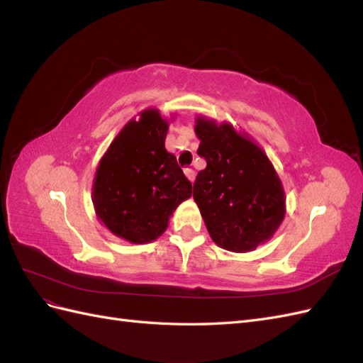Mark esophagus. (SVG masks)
I'll return each mask as SVG.
<instances>
[{"label":"esophagus","mask_w":363,"mask_h":363,"mask_svg":"<svg viewBox=\"0 0 363 363\" xmlns=\"http://www.w3.org/2000/svg\"><path fill=\"white\" fill-rule=\"evenodd\" d=\"M184 174H186V177H188L191 182L195 180V171H194L192 168H186V169H184Z\"/></svg>","instance_id":"esophagus-1"}]
</instances>
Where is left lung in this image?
<instances>
[{
	"label": "left lung",
	"instance_id": "8db88e82",
	"mask_svg": "<svg viewBox=\"0 0 363 363\" xmlns=\"http://www.w3.org/2000/svg\"><path fill=\"white\" fill-rule=\"evenodd\" d=\"M199 155L207 167L194 183L199 206L213 242L233 252L265 244L286 213V196L268 156L230 123L196 116Z\"/></svg>",
	"mask_w": 363,
	"mask_h": 363
}]
</instances>
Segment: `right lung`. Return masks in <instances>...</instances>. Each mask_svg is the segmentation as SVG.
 Here are the masks:
<instances>
[{"instance_id":"add662e5","label":"right lung","mask_w":363,"mask_h":363,"mask_svg":"<svg viewBox=\"0 0 363 363\" xmlns=\"http://www.w3.org/2000/svg\"><path fill=\"white\" fill-rule=\"evenodd\" d=\"M130 119L108 145L95 172L96 218L131 244L163 235L180 203L192 195L177 159L164 148L169 121L155 107Z\"/></svg>"}]
</instances>
